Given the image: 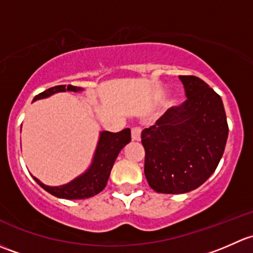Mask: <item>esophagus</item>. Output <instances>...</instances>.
Segmentation results:
<instances>
[{
    "mask_svg": "<svg viewBox=\"0 0 253 253\" xmlns=\"http://www.w3.org/2000/svg\"><path fill=\"white\" fill-rule=\"evenodd\" d=\"M131 139L134 140V141H140V140H141V129H140V127H131Z\"/></svg>",
    "mask_w": 253,
    "mask_h": 253,
    "instance_id": "34e87169",
    "label": "esophagus"
}]
</instances>
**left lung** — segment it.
<instances>
[{
  "mask_svg": "<svg viewBox=\"0 0 253 253\" xmlns=\"http://www.w3.org/2000/svg\"><path fill=\"white\" fill-rule=\"evenodd\" d=\"M186 101L141 134L145 176L161 194H185L202 185L222 158L228 123L220 96L200 78L180 75Z\"/></svg>",
  "mask_w": 253,
  "mask_h": 253,
  "instance_id": "left-lung-1",
  "label": "left lung"
}]
</instances>
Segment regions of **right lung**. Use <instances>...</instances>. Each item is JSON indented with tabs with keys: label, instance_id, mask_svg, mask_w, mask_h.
I'll use <instances>...</instances> for the list:
<instances>
[{
	"label": "right lung",
	"instance_id": "right-lung-1",
	"mask_svg": "<svg viewBox=\"0 0 253 253\" xmlns=\"http://www.w3.org/2000/svg\"><path fill=\"white\" fill-rule=\"evenodd\" d=\"M66 91L80 92L83 91V87L73 86V85H68V86L58 85V86L49 87L43 92L36 95L34 97V101L46 98L57 92H66ZM130 140H131V136H130V129L127 127L119 132L101 131L97 147H96L90 167L85 173H83L82 175L75 178L68 184L61 185V186H47V185L41 183L35 176L33 178L42 189L59 199L83 200L92 197L106 187L117 156L119 155L124 146L129 144Z\"/></svg>",
	"mask_w": 253,
	"mask_h": 253
}]
</instances>
